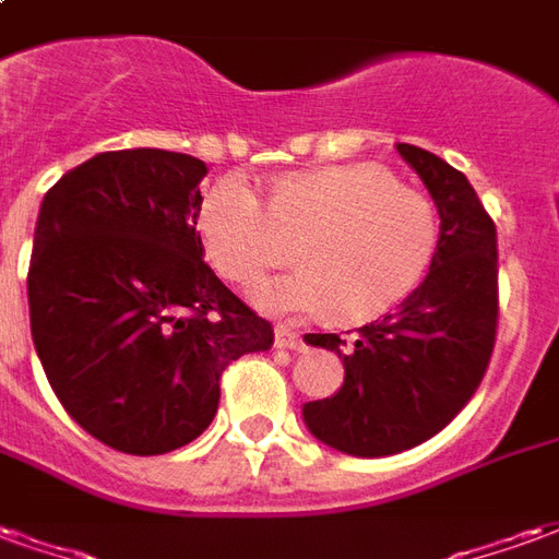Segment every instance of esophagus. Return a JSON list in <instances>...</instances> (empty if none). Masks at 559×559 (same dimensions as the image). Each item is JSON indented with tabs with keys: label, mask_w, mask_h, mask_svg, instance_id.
Masks as SVG:
<instances>
[{
	"label": "esophagus",
	"mask_w": 559,
	"mask_h": 559,
	"mask_svg": "<svg viewBox=\"0 0 559 559\" xmlns=\"http://www.w3.org/2000/svg\"><path fill=\"white\" fill-rule=\"evenodd\" d=\"M275 347H287V350H302L305 344L299 338V332H293L290 326H275Z\"/></svg>",
	"instance_id": "obj_1"
}]
</instances>
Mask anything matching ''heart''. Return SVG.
Returning <instances> with one entry per match:
<instances>
[{
    "mask_svg": "<svg viewBox=\"0 0 559 559\" xmlns=\"http://www.w3.org/2000/svg\"><path fill=\"white\" fill-rule=\"evenodd\" d=\"M197 236L221 278L257 287L293 257L290 275L257 293L272 314H332L365 323L389 314L428 275L440 221L428 197L371 164L287 173L266 203L224 176L197 206Z\"/></svg>",
    "mask_w": 559,
    "mask_h": 559,
    "instance_id": "b5f03b06",
    "label": "heart"
}]
</instances>
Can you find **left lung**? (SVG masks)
Instances as JSON below:
<instances>
[{
    "instance_id": "1",
    "label": "left lung",
    "mask_w": 559,
    "mask_h": 559,
    "mask_svg": "<svg viewBox=\"0 0 559 559\" xmlns=\"http://www.w3.org/2000/svg\"><path fill=\"white\" fill-rule=\"evenodd\" d=\"M440 212L431 269L395 314L350 341L308 335L344 359L338 395L308 401L305 425L338 452L399 455L443 431L479 389L497 341V227L467 176L433 152L399 143Z\"/></svg>"
}]
</instances>
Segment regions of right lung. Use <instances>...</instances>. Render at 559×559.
<instances>
[{
	"label": "right lung",
	"instance_id": "obj_1",
	"mask_svg": "<svg viewBox=\"0 0 559 559\" xmlns=\"http://www.w3.org/2000/svg\"><path fill=\"white\" fill-rule=\"evenodd\" d=\"M206 164L167 148L102 152L47 191L29 260L44 374L83 431L164 455L215 419L221 374L272 347L197 236Z\"/></svg>",
	"mask_w": 559,
	"mask_h": 559
}]
</instances>
